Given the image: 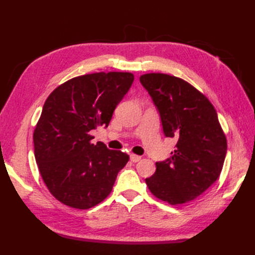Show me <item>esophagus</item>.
Instances as JSON below:
<instances>
[{"instance_id":"esophagus-1","label":"esophagus","mask_w":255,"mask_h":255,"mask_svg":"<svg viewBox=\"0 0 255 255\" xmlns=\"http://www.w3.org/2000/svg\"><path fill=\"white\" fill-rule=\"evenodd\" d=\"M141 160V156L137 155V154H130V161L133 162V163H136V162H139Z\"/></svg>"}]
</instances>
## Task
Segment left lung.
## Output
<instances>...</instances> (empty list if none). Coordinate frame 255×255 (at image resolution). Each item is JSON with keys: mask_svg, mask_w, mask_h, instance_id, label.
<instances>
[{"mask_svg": "<svg viewBox=\"0 0 255 255\" xmlns=\"http://www.w3.org/2000/svg\"><path fill=\"white\" fill-rule=\"evenodd\" d=\"M160 114L165 137L175 138L171 158L156 162L145 183L156 198L171 205L198 197L218 180L227 139L209 100L186 81L164 73L140 77Z\"/></svg>", "mask_w": 255, "mask_h": 255, "instance_id": "8db88e82", "label": "left lung"}]
</instances>
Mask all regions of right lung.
<instances>
[{
    "instance_id": "1",
    "label": "right lung",
    "mask_w": 255,
    "mask_h": 255,
    "mask_svg": "<svg viewBox=\"0 0 255 255\" xmlns=\"http://www.w3.org/2000/svg\"><path fill=\"white\" fill-rule=\"evenodd\" d=\"M133 74L97 72L67 81L46 100L34 130L35 159L53 197L77 209H89L111 194L129 155L92 143L90 131L107 128Z\"/></svg>"
}]
</instances>
